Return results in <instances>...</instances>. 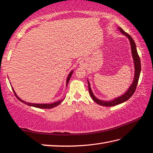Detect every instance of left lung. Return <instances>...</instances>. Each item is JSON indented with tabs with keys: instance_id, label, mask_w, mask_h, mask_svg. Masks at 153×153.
I'll return each mask as SVG.
<instances>
[{
	"instance_id": "left-lung-1",
	"label": "left lung",
	"mask_w": 153,
	"mask_h": 153,
	"mask_svg": "<svg viewBox=\"0 0 153 153\" xmlns=\"http://www.w3.org/2000/svg\"><path fill=\"white\" fill-rule=\"evenodd\" d=\"M118 29L120 30V31L128 37V39L130 40V45H131V53H132V57H133L134 59V67H135V75H134V81L132 82L131 85L130 87L128 88V90L126 91V93L123 94V96L118 97L117 98H115L113 100H111L109 101H105L100 100L97 99V97H95L92 91L91 90L90 88V84L89 81H88V90H89V93L90 94V96L92 98V100L95 101V102L97 103L98 105H102V106L105 107H111V106H114V105H117L118 104H120L124 102V101L128 100L132 96L135 92V90H136V87L138 83L139 78H140V73H141V61L140 56H139L137 52V48H136V45H135V43L133 39L131 38V36L128 35L127 33L124 31V30L121 27H118Z\"/></svg>"
}]
</instances>
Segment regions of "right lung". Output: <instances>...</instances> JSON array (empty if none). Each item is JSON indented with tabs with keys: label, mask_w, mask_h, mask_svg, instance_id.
<instances>
[{
	"label": "right lung",
	"mask_w": 153,
	"mask_h": 153,
	"mask_svg": "<svg viewBox=\"0 0 153 153\" xmlns=\"http://www.w3.org/2000/svg\"><path fill=\"white\" fill-rule=\"evenodd\" d=\"M73 72V71H71V72H70V73H69V76H68V77H67V81H66V85H67V86L68 83H69V80H70V79H71V75H72ZM12 90H13V93H14V94H15L16 97L17 98H18V99L20 101H21V102H22V103H25V104H26V105H29V106L35 107H36V108H52L55 107L57 106V105H59V104H60L61 103H62V101H63V100H64V99L61 100H59V101H56V102H54V103H50V104H38V103H28V102H26V101H23L22 100L20 99V98L16 95V92H15V91L13 90V88H12Z\"/></svg>",
	"instance_id": "right-lung-1"
}]
</instances>
